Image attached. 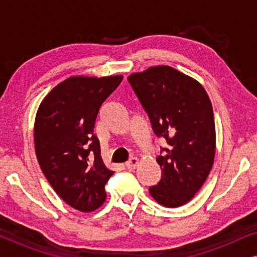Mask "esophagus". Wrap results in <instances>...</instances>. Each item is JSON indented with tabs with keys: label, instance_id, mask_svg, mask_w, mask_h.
<instances>
[{
	"label": "esophagus",
	"instance_id": "esophagus-1",
	"mask_svg": "<svg viewBox=\"0 0 257 257\" xmlns=\"http://www.w3.org/2000/svg\"><path fill=\"white\" fill-rule=\"evenodd\" d=\"M138 164H139V159L138 158H136V157H132L131 159H130L127 163L125 164V166H126V168H128V170H135V168L138 166Z\"/></svg>",
	"mask_w": 257,
	"mask_h": 257
}]
</instances>
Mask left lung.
<instances>
[{
    "instance_id": "8db88e82",
    "label": "left lung",
    "mask_w": 257,
    "mask_h": 257,
    "mask_svg": "<svg viewBox=\"0 0 257 257\" xmlns=\"http://www.w3.org/2000/svg\"><path fill=\"white\" fill-rule=\"evenodd\" d=\"M127 80L153 132L167 144L157 158L161 179L150 194L168 208L180 207L201 188L214 163L215 124L208 94L195 79L166 65Z\"/></svg>"
}]
</instances>
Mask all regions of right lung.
<instances>
[{
    "mask_svg": "<svg viewBox=\"0 0 257 257\" xmlns=\"http://www.w3.org/2000/svg\"><path fill=\"white\" fill-rule=\"evenodd\" d=\"M122 76L70 77L54 87L38 107L34 139L41 170L63 201L92 212L106 199L114 173L105 166L93 135L98 111Z\"/></svg>",
    "mask_w": 257,
    "mask_h": 257,
    "instance_id": "right-lung-1",
    "label": "right lung"
}]
</instances>
